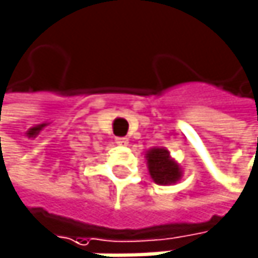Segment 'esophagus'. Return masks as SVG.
I'll return each mask as SVG.
<instances>
[{"instance_id":"1","label":"esophagus","mask_w":258,"mask_h":258,"mask_svg":"<svg viewBox=\"0 0 258 258\" xmlns=\"http://www.w3.org/2000/svg\"><path fill=\"white\" fill-rule=\"evenodd\" d=\"M116 144L125 147V145H128V139L126 138H116Z\"/></svg>"}]
</instances>
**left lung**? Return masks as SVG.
<instances>
[{
	"mask_svg": "<svg viewBox=\"0 0 258 258\" xmlns=\"http://www.w3.org/2000/svg\"><path fill=\"white\" fill-rule=\"evenodd\" d=\"M150 177L157 185H173L183 176V168L163 147H153L145 153Z\"/></svg>",
	"mask_w": 258,
	"mask_h": 258,
	"instance_id": "8db88e82",
	"label": "left lung"
}]
</instances>
